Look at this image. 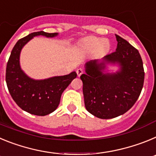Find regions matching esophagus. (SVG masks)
<instances>
[{
  "label": "esophagus",
  "instance_id": "34e87169",
  "mask_svg": "<svg viewBox=\"0 0 156 156\" xmlns=\"http://www.w3.org/2000/svg\"><path fill=\"white\" fill-rule=\"evenodd\" d=\"M76 73H77V76H80L83 73V69H80V68L76 70Z\"/></svg>",
  "mask_w": 156,
  "mask_h": 156
}]
</instances>
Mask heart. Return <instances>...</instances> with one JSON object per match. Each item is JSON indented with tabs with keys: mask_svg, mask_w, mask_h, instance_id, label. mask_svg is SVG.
Wrapping results in <instances>:
<instances>
[{
	"mask_svg": "<svg viewBox=\"0 0 156 156\" xmlns=\"http://www.w3.org/2000/svg\"><path fill=\"white\" fill-rule=\"evenodd\" d=\"M80 46L83 50L91 52L95 50L98 55H105L109 51L110 44L107 40H101L97 37H87L83 39L80 43Z\"/></svg>",
	"mask_w": 156,
	"mask_h": 156,
	"instance_id": "obj_1",
	"label": "heart"
}]
</instances>
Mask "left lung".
Wrapping results in <instances>:
<instances>
[{
  "mask_svg": "<svg viewBox=\"0 0 156 156\" xmlns=\"http://www.w3.org/2000/svg\"><path fill=\"white\" fill-rule=\"evenodd\" d=\"M116 51L86 64V73L80 76L87 110L100 119H112L124 114L138 99L144 80L143 62L138 51L115 35ZM106 62L118 63L121 70L103 74Z\"/></svg>",
  "mask_w": 156,
  "mask_h": 156,
  "instance_id": "obj_1",
  "label": "left lung"
}]
</instances>
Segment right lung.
Wrapping results in <instances>:
<instances>
[{"instance_id": "1", "label": "right lung", "mask_w": 156, "mask_h": 156, "mask_svg": "<svg viewBox=\"0 0 156 156\" xmlns=\"http://www.w3.org/2000/svg\"><path fill=\"white\" fill-rule=\"evenodd\" d=\"M39 35L53 37L58 34L34 32L19 40L7 63L5 79L8 91L15 102L29 113L43 116L51 113L58 108L62 94L77 75L76 72H73L69 75L35 80L23 73L19 66L20 51L28 41Z\"/></svg>"}]
</instances>
